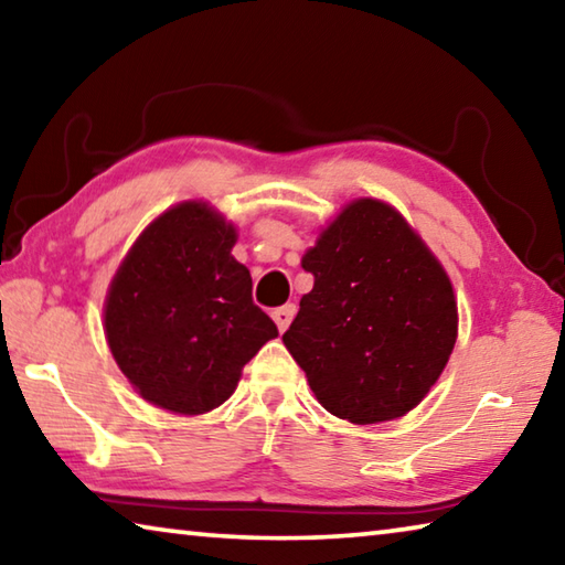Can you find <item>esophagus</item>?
Wrapping results in <instances>:
<instances>
[{
  "label": "esophagus",
  "instance_id": "34e87169",
  "mask_svg": "<svg viewBox=\"0 0 565 565\" xmlns=\"http://www.w3.org/2000/svg\"><path fill=\"white\" fill-rule=\"evenodd\" d=\"M294 313H296V303H284V306H279V309L271 311V317L276 321V327H279V331L289 329Z\"/></svg>",
  "mask_w": 565,
  "mask_h": 565
}]
</instances>
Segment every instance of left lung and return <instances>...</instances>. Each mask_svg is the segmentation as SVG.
<instances>
[{
    "instance_id": "8db88e82",
    "label": "left lung",
    "mask_w": 565,
    "mask_h": 565,
    "mask_svg": "<svg viewBox=\"0 0 565 565\" xmlns=\"http://www.w3.org/2000/svg\"><path fill=\"white\" fill-rule=\"evenodd\" d=\"M313 289L284 333L319 404L351 424L408 414L451 356L458 313L444 266L394 206L356 199L303 254Z\"/></svg>"
}]
</instances>
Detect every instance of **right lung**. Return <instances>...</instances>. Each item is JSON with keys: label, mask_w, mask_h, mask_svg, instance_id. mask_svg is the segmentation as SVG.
<instances>
[{"label": "right lung", "mask_w": 565, "mask_h": 565, "mask_svg": "<svg viewBox=\"0 0 565 565\" xmlns=\"http://www.w3.org/2000/svg\"><path fill=\"white\" fill-rule=\"evenodd\" d=\"M234 244L236 228L212 206L177 204L141 232L111 279L104 331L149 404L186 416L222 406L256 351L279 337Z\"/></svg>", "instance_id": "add662e5"}]
</instances>
